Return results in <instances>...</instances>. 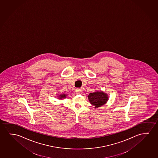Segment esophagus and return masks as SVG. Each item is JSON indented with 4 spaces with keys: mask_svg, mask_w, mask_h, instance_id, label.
I'll list each match as a JSON object with an SVG mask.
<instances>
[{
    "mask_svg": "<svg viewBox=\"0 0 158 158\" xmlns=\"http://www.w3.org/2000/svg\"><path fill=\"white\" fill-rule=\"evenodd\" d=\"M75 93L76 94H81V93H82V91L80 89H76L75 90Z\"/></svg>",
    "mask_w": 158,
    "mask_h": 158,
    "instance_id": "1",
    "label": "esophagus"
}]
</instances>
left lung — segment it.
Masks as SVG:
<instances>
[{"instance_id": "1", "label": "left lung", "mask_w": 158, "mask_h": 158, "mask_svg": "<svg viewBox=\"0 0 158 158\" xmlns=\"http://www.w3.org/2000/svg\"><path fill=\"white\" fill-rule=\"evenodd\" d=\"M88 97L90 103L94 106L95 108L103 106L108 100V96L103 91H96L90 93Z\"/></svg>"}]
</instances>
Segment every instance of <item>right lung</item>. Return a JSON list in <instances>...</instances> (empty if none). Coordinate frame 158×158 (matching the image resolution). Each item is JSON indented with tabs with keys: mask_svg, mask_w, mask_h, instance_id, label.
Segmentation results:
<instances>
[{
	"mask_svg": "<svg viewBox=\"0 0 158 158\" xmlns=\"http://www.w3.org/2000/svg\"><path fill=\"white\" fill-rule=\"evenodd\" d=\"M66 96H67V95H66L65 94H60V95H59L58 98H59V99L62 100L63 98H66Z\"/></svg>",
	"mask_w": 158,
	"mask_h": 158,
	"instance_id": "right-lung-1",
	"label": "right lung"
}]
</instances>
